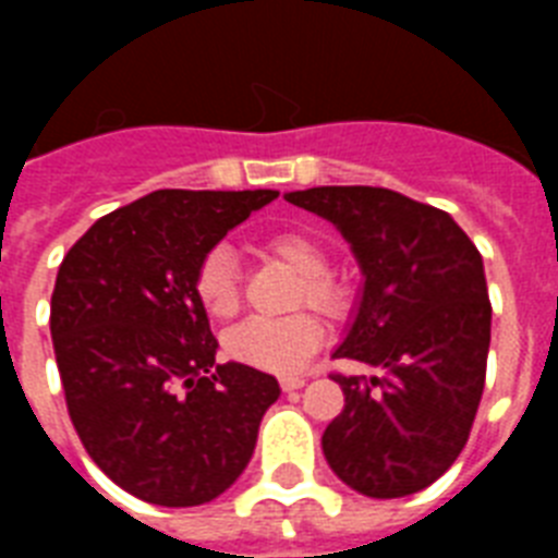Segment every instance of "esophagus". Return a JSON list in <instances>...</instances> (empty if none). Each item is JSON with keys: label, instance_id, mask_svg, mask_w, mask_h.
<instances>
[{"label": "esophagus", "instance_id": "obj_1", "mask_svg": "<svg viewBox=\"0 0 558 558\" xmlns=\"http://www.w3.org/2000/svg\"><path fill=\"white\" fill-rule=\"evenodd\" d=\"M306 385V376H283L280 379V388L283 390H298V388H304Z\"/></svg>", "mask_w": 558, "mask_h": 558}]
</instances>
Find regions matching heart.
Masks as SVG:
<instances>
[{
    "instance_id": "obj_1",
    "label": "heart",
    "mask_w": 558,
    "mask_h": 558,
    "mask_svg": "<svg viewBox=\"0 0 558 558\" xmlns=\"http://www.w3.org/2000/svg\"><path fill=\"white\" fill-rule=\"evenodd\" d=\"M266 252L301 275L298 304L315 306L330 318H344L353 306L348 283L327 271L330 257L306 231H278L266 240ZM196 298L214 318H231L240 310V266L231 245H214L196 269ZM324 341V324L313 313L287 318H248L226 336V350L243 365L271 373H295Z\"/></svg>"
}]
</instances>
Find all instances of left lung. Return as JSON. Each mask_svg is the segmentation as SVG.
Instances as JSON below:
<instances>
[{"mask_svg":"<svg viewBox=\"0 0 558 558\" xmlns=\"http://www.w3.org/2000/svg\"><path fill=\"white\" fill-rule=\"evenodd\" d=\"M287 202L330 219L365 275L332 356L379 367L332 376L344 411L324 458L367 498L420 493L458 460L484 393L493 306L481 252L446 210L388 187H310Z\"/></svg>","mask_w":558,"mask_h":558,"instance_id":"1","label":"left lung"}]
</instances>
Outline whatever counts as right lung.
I'll list each match as a JSON object with an SVG mask.
<instances>
[{"label": "right lung", "instance_id": "right-lung-1", "mask_svg": "<svg viewBox=\"0 0 558 558\" xmlns=\"http://www.w3.org/2000/svg\"><path fill=\"white\" fill-rule=\"evenodd\" d=\"M278 191H153L100 217L60 263L51 341L83 449L121 489L199 507L243 475L278 379L217 365L202 257Z\"/></svg>", "mask_w": 558, "mask_h": 558}]
</instances>
